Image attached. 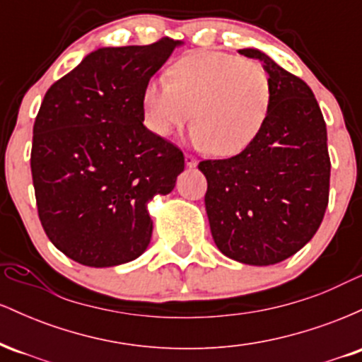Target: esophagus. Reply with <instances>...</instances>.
I'll return each mask as SVG.
<instances>
[{
    "label": "esophagus",
    "instance_id": "esophagus-1",
    "mask_svg": "<svg viewBox=\"0 0 362 362\" xmlns=\"http://www.w3.org/2000/svg\"><path fill=\"white\" fill-rule=\"evenodd\" d=\"M185 165L189 168H194L195 165H197V158L192 156V155H185Z\"/></svg>",
    "mask_w": 362,
    "mask_h": 362
}]
</instances>
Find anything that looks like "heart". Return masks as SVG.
<instances>
[{
	"label": "heart",
	"mask_w": 362,
	"mask_h": 362,
	"mask_svg": "<svg viewBox=\"0 0 362 362\" xmlns=\"http://www.w3.org/2000/svg\"><path fill=\"white\" fill-rule=\"evenodd\" d=\"M144 124L153 134L168 138L190 119L189 132L199 149L233 156L259 138L274 102L271 74L260 62L224 51H201L182 57L144 85Z\"/></svg>",
	"instance_id": "obj_1"
}]
</instances>
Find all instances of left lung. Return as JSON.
Instances as JSON below:
<instances>
[{
	"instance_id": "left-lung-1",
	"label": "left lung",
	"mask_w": 362,
	"mask_h": 362,
	"mask_svg": "<svg viewBox=\"0 0 362 362\" xmlns=\"http://www.w3.org/2000/svg\"><path fill=\"white\" fill-rule=\"evenodd\" d=\"M274 83L267 124L253 143L228 160H206L204 197L211 235L223 255L247 265L279 264L313 238L328 204L327 126L305 81L259 49Z\"/></svg>"
}]
</instances>
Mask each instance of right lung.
I'll list each match as a JSON object with an SVG mask.
<instances>
[{"label":"right lung","instance_id":"1","mask_svg":"<svg viewBox=\"0 0 362 362\" xmlns=\"http://www.w3.org/2000/svg\"><path fill=\"white\" fill-rule=\"evenodd\" d=\"M182 40L100 47L45 93L34 124L32 178L45 235L69 259L114 267L151 242L148 202L167 195L184 153L144 126V85Z\"/></svg>","mask_w":362,"mask_h":362}]
</instances>
